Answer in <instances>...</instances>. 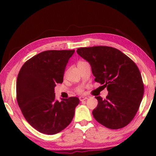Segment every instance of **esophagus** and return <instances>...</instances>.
I'll use <instances>...</instances> for the list:
<instances>
[{
    "mask_svg": "<svg viewBox=\"0 0 156 156\" xmlns=\"http://www.w3.org/2000/svg\"><path fill=\"white\" fill-rule=\"evenodd\" d=\"M87 99H88V98L84 97H80V100L81 101H85V100H87Z\"/></svg>",
    "mask_w": 156,
    "mask_h": 156,
    "instance_id": "34e87169",
    "label": "esophagus"
}]
</instances>
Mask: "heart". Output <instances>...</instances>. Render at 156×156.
Wrapping results in <instances>:
<instances>
[{"mask_svg": "<svg viewBox=\"0 0 156 156\" xmlns=\"http://www.w3.org/2000/svg\"><path fill=\"white\" fill-rule=\"evenodd\" d=\"M80 62H79V63H80Z\"/></svg>", "mask_w": 156, "mask_h": 156, "instance_id": "1", "label": "heart"}]
</instances>
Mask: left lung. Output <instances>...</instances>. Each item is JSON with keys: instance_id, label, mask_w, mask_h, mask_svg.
I'll return each instance as SVG.
<instances>
[{"instance_id": "1", "label": "left lung", "mask_w": 156, "mask_h": 156, "mask_svg": "<svg viewBox=\"0 0 156 156\" xmlns=\"http://www.w3.org/2000/svg\"><path fill=\"white\" fill-rule=\"evenodd\" d=\"M76 52L90 64L95 82L108 90L106 99L96 97L94 119L111 129L125 127L133 120L144 97V85L138 67L122 52L111 47L81 48Z\"/></svg>"}]
</instances>
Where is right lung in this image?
Masks as SVG:
<instances>
[{"label":"right lung","instance_id":"right-lung-1","mask_svg":"<svg viewBox=\"0 0 156 156\" xmlns=\"http://www.w3.org/2000/svg\"><path fill=\"white\" fill-rule=\"evenodd\" d=\"M73 50H48L28 59L19 72L17 101L27 122L40 133L54 135L71 123L77 97L55 99V87L62 83Z\"/></svg>","mask_w":156,"mask_h":156}]
</instances>
